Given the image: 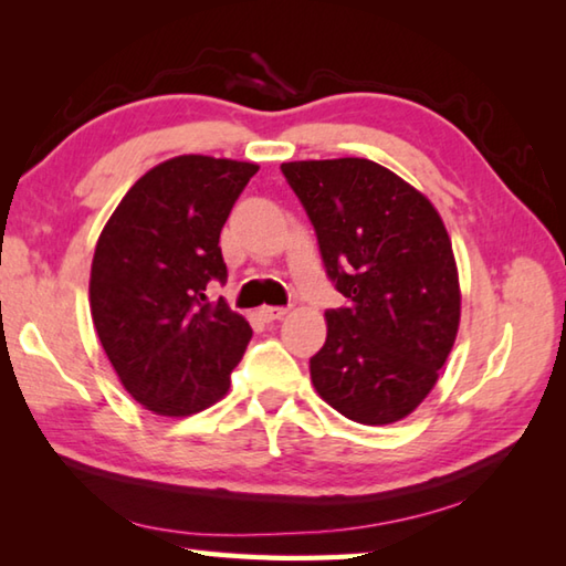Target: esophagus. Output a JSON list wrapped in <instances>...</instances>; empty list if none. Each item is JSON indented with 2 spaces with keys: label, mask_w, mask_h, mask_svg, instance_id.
<instances>
[{
  "label": "esophagus",
  "mask_w": 566,
  "mask_h": 566,
  "mask_svg": "<svg viewBox=\"0 0 566 566\" xmlns=\"http://www.w3.org/2000/svg\"><path fill=\"white\" fill-rule=\"evenodd\" d=\"M284 314H286L284 306H262V310H260V317H262L266 324L282 319Z\"/></svg>",
  "instance_id": "1"
}]
</instances>
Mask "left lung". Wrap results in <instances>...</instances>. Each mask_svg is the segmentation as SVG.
<instances>
[{
    "mask_svg": "<svg viewBox=\"0 0 566 566\" xmlns=\"http://www.w3.org/2000/svg\"><path fill=\"white\" fill-rule=\"evenodd\" d=\"M347 304L327 310V342L310 359L319 397L359 424L411 415L437 385L459 327V280L442 217L377 161H286Z\"/></svg>",
    "mask_w": 566,
    "mask_h": 566,
    "instance_id": "left-lung-1",
    "label": "left lung"
}]
</instances>
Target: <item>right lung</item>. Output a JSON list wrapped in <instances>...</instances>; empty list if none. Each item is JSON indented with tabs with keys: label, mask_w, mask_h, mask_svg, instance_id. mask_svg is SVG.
<instances>
[{
	"label": "right lung",
	"mask_w": 566,
	"mask_h": 566,
	"mask_svg": "<svg viewBox=\"0 0 566 566\" xmlns=\"http://www.w3.org/2000/svg\"><path fill=\"white\" fill-rule=\"evenodd\" d=\"M252 161L175 157L134 185L92 260L90 304L124 389L161 417L212 407L252 327L207 290L227 280L219 232L256 175Z\"/></svg>",
	"instance_id": "right-lung-1"
}]
</instances>
